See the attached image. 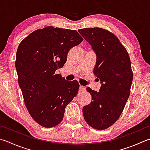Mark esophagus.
Masks as SVG:
<instances>
[{
  "label": "esophagus",
  "instance_id": "esophagus-1",
  "mask_svg": "<svg viewBox=\"0 0 150 150\" xmlns=\"http://www.w3.org/2000/svg\"><path fill=\"white\" fill-rule=\"evenodd\" d=\"M79 89H80V91H81V92H84V91H86V87L83 86H80Z\"/></svg>",
  "mask_w": 150,
  "mask_h": 150
}]
</instances>
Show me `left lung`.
<instances>
[{
	"instance_id": "1",
	"label": "left lung",
	"mask_w": 150,
	"mask_h": 150,
	"mask_svg": "<svg viewBox=\"0 0 150 150\" xmlns=\"http://www.w3.org/2000/svg\"><path fill=\"white\" fill-rule=\"evenodd\" d=\"M96 54L93 73L99 92L86 88L92 101L83 108L85 121L98 130L107 129L121 115L130 95L133 74L128 52L115 35L100 28L78 30Z\"/></svg>"
}]
</instances>
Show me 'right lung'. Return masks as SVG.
<instances>
[{"label": "right lung", "mask_w": 150, "mask_h": 150, "mask_svg": "<svg viewBox=\"0 0 150 150\" xmlns=\"http://www.w3.org/2000/svg\"><path fill=\"white\" fill-rule=\"evenodd\" d=\"M83 41L77 30L47 26L32 32L18 46L19 87L29 114L44 127L59 124L66 106L77 95L78 82L66 81L55 71L66 62L69 50Z\"/></svg>", "instance_id": "add662e5"}]
</instances>
